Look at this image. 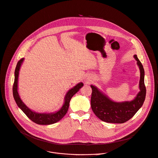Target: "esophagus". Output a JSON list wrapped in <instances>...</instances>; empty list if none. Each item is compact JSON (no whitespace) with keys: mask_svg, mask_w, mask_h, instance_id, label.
Returning <instances> with one entry per match:
<instances>
[{"mask_svg":"<svg viewBox=\"0 0 158 158\" xmlns=\"http://www.w3.org/2000/svg\"><path fill=\"white\" fill-rule=\"evenodd\" d=\"M86 83H87V84H89V82H87Z\"/></svg>","mask_w":158,"mask_h":158,"instance_id":"1","label":"esophagus"}]
</instances>
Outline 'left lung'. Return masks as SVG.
I'll return each mask as SVG.
<instances>
[{
  "label": "left lung",
  "mask_w": 158,
  "mask_h": 158,
  "mask_svg": "<svg viewBox=\"0 0 158 158\" xmlns=\"http://www.w3.org/2000/svg\"><path fill=\"white\" fill-rule=\"evenodd\" d=\"M134 56L137 60L140 73V91L132 101L114 102L94 85H91L92 88L91 98L92 110L96 117L103 122L113 123H125L134 117L144 102L146 94L144 84V70L137 56L134 55Z\"/></svg>",
  "instance_id": "obj_1"
}]
</instances>
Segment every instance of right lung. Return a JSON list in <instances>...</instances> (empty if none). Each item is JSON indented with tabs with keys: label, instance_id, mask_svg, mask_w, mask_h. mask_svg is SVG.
<instances>
[{
	"label": "right lung",
	"instance_id": "obj_1",
	"mask_svg": "<svg viewBox=\"0 0 158 158\" xmlns=\"http://www.w3.org/2000/svg\"><path fill=\"white\" fill-rule=\"evenodd\" d=\"M24 60V58L21 59L17 64L15 73H14V82L12 88V93L14 100L19 106V108L26 114V115L33 122L39 124V125H50L55 123L57 122L60 121L67 113L70 99L77 91L83 86V83L79 82L73 88H71L67 93L65 98L64 103L62 108L55 113H40L32 111L28 108L26 105L23 102L21 99L19 97L18 91V77L19 72L21 67V65Z\"/></svg>",
	"mask_w": 158,
	"mask_h": 158
}]
</instances>
